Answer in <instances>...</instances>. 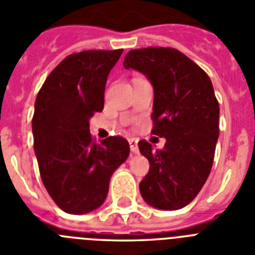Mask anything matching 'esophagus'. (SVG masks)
Returning a JSON list of instances; mask_svg holds the SVG:
<instances>
[{
	"mask_svg": "<svg viewBox=\"0 0 255 255\" xmlns=\"http://www.w3.org/2000/svg\"><path fill=\"white\" fill-rule=\"evenodd\" d=\"M128 142H129V147H131L132 153H138L137 140H136V138H129V140H128Z\"/></svg>",
	"mask_w": 255,
	"mask_h": 255,
	"instance_id": "obj_1",
	"label": "esophagus"
}]
</instances>
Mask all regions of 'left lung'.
Returning <instances> with one entry per match:
<instances>
[{"mask_svg": "<svg viewBox=\"0 0 255 255\" xmlns=\"http://www.w3.org/2000/svg\"><path fill=\"white\" fill-rule=\"evenodd\" d=\"M123 65L142 72L153 84L151 133L166 138L158 150L147 141H138L150 164L140 183L141 196L160 210L181 209L200 193L213 167L219 104L210 78L174 48L133 49Z\"/></svg>", "mask_w": 255, "mask_h": 255, "instance_id": "left-lung-1", "label": "left lung"}]
</instances>
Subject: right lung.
I'll return each mask as SVG.
<instances>
[{"label": "right lung", "mask_w": 255, "mask_h": 255, "mask_svg": "<svg viewBox=\"0 0 255 255\" xmlns=\"http://www.w3.org/2000/svg\"><path fill=\"white\" fill-rule=\"evenodd\" d=\"M123 49L67 55L44 81L32 118L40 176L59 209L85 214L104 204L110 177L129 154L122 136L96 142L89 119L104 110L105 87Z\"/></svg>", "instance_id": "1"}]
</instances>
